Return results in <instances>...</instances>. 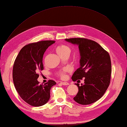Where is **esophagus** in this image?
Masks as SVG:
<instances>
[{"instance_id":"1","label":"esophagus","mask_w":127,"mask_h":127,"mask_svg":"<svg viewBox=\"0 0 127 127\" xmlns=\"http://www.w3.org/2000/svg\"><path fill=\"white\" fill-rule=\"evenodd\" d=\"M61 85H69V83H68V82H61Z\"/></svg>"}]
</instances>
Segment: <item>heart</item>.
Instances as JSON below:
<instances>
[{"instance_id": "1", "label": "heart", "mask_w": 127, "mask_h": 127, "mask_svg": "<svg viewBox=\"0 0 127 127\" xmlns=\"http://www.w3.org/2000/svg\"><path fill=\"white\" fill-rule=\"evenodd\" d=\"M56 52L58 54V55L62 57L66 54H69L70 52V48L69 46L65 45H60L56 48ZM65 71L66 70H63L58 73V75L62 78H64L65 77Z\"/></svg>"}]
</instances>
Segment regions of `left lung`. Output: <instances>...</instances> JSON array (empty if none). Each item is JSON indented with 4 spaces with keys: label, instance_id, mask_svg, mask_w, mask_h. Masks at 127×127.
<instances>
[{
    "label": "left lung",
    "instance_id": "1",
    "mask_svg": "<svg viewBox=\"0 0 127 127\" xmlns=\"http://www.w3.org/2000/svg\"><path fill=\"white\" fill-rule=\"evenodd\" d=\"M65 41L79 46L80 68L74 72L72 80L82 79L84 84L75 83L79 88L74 100L88 105L100 99L110 85L111 63L109 53L95 41L85 38L66 39Z\"/></svg>",
    "mask_w": 127,
    "mask_h": 127
}]
</instances>
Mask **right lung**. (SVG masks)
Instances as JSON below:
<instances>
[{
    "mask_svg": "<svg viewBox=\"0 0 127 127\" xmlns=\"http://www.w3.org/2000/svg\"><path fill=\"white\" fill-rule=\"evenodd\" d=\"M55 42L45 40L25 46L19 52L13 64L12 77L16 90L24 101L33 106H41L50 98V90L56 84L50 80L39 85L37 74L44 69L42 58L47 48Z\"/></svg>",
    "mask_w": 127,
    "mask_h": 127,
    "instance_id": "add662e5",
    "label": "right lung"
}]
</instances>
